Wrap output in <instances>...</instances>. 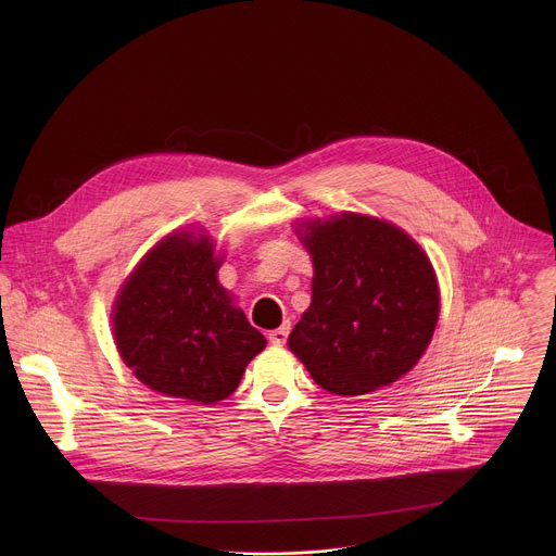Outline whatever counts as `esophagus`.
Listing matches in <instances>:
<instances>
[{"instance_id": "esophagus-1", "label": "esophagus", "mask_w": 556, "mask_h": 556, "mask_svg": "<svg viewBox=\"0 0 556 556\" xmlns=\"http://www.w3.org/2000/svg\"><path fill=\"white\" fill-rule=\"evenodd\" d=\"M289 323L287 325H282V327H278V329H274V331H269V342L274 344V346H282L285 342H287V338H289Z\"/></svg>"}]
</instances>
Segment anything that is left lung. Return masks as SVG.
Instances as JSON below:
<instances>
[{"instance_id": "8db88e82", "label": "left lung", "mask_w": 556, "mask_h": 556, "mask_svg": "<svg viewBox=\"0 0 556 556\" xmlns=\"http://www.w3.org/2000/svg\"><path fill=\"white\" fill-rule=\"evenodd\" d=\"M315 265L313 302L289 349L336 396H364L404 377L439 320L430 258L394 225L342 212L302 223Z\"/></svg>"}]
</instances>
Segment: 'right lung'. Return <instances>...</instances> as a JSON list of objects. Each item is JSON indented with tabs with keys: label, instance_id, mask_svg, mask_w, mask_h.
<instances>
[{
	"label": "right lung",
	"instance_id": "right-lung-1",
	"mask_svg": "<svg viewBox=\"0 0 556 556\" xmlns=\"http://www.w3.org/2000/svg\"><path fill=\"white\" fill-rule=\"evenodd\" d=\"M220 263L203 233H170L117 293V351L132 375L162 396L199 404L225 400L267 344L220 287Z\"/></svg>",
	"mask_w": 556,
	"mask_h": 556
}]
</instances>
